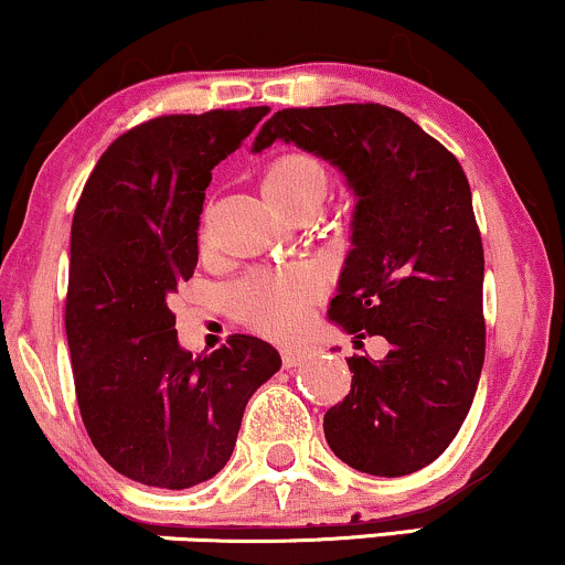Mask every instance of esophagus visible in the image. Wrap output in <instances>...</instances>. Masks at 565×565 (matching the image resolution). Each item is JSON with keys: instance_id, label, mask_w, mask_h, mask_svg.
<instances>
[{"instance_id": "esophagus-1", "label": "esophagus", "mask_w": 565, "mask_h": 565, "mask_svg": "<svg viewBox=\"0 0 565 565\" xmlns=\"http://www.w3.org/2000/svg\"><path fill=\"white\" fill-rule=\"evenodd\" d=\"M305 359H308V348H300V345L281 348V361H284V366H287V369L300 366Z\"/></svg>"}]
</instances>
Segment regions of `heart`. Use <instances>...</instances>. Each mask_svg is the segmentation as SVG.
Segmentation results:
<instances>
[{"instance_id":"b5f03b06","label":"heart","mask_w":565,"mask_h":565,"mask_svg":"<svg viewBox=\"0 0 565 565\" xmlns=\"http://www.w3.org/2000/svg\"><path fill=\"white\" fill-rule=\"evenodd\" d=\"M263 193L276 210L319 204L327 196V167L302 151L278 153L263 170ZM319 284L305 270H260L233 289L238 313L265 334H291L300 327Z\"/></svg>"}]
</instances>
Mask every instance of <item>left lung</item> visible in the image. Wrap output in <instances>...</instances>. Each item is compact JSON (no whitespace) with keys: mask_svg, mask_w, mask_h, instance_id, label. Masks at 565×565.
<instances>
[{"mask_svg":"<svg viewBox=\"0 0 565 565\" xmlns=\"http://www.w3.org/2000/svg\"><path fill=\"white\" fill-rule=\"evenodd\" d=\"M287 140L345 172L359 196L353 249L329 319L391 353L348 359L353 382L323 414L327 444L369 476L438 459L468 417L486 355L483 244L462 164L380 103L284 108L252 151Z\"/></svg>","mask_w":565,"mask_h":565,"instance_id":"left-lung-1","label":"left lung"}]
</instances>
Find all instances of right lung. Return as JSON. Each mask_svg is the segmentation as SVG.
<instances>
[{
    "label": "right lung",
    "mask_w": 565,
    "mask_h": 565,
    "mask_svg": "<svg viewBox=\"0 0 565 565\" xmlns=\"http://www.w3.org/2000/svg\"><path fill=\"white\" fill-rule=\"evenodd\" d=\"M265 114L142 121L103 151L76 204L66 295L76 404L97 454L138 483L210 481L231 459L246 401L281 366L278 350L249 334L188 353L170 310L196 268L212 170Z\"/></svg>",
    "instance_id": "1"
}]
</instances>
